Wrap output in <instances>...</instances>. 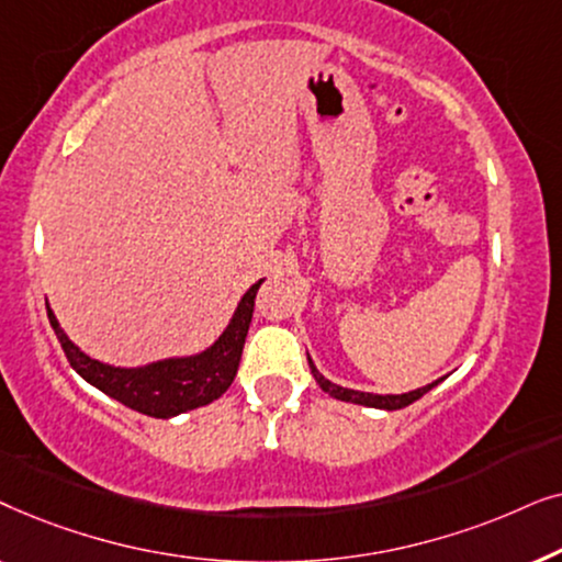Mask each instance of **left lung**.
<instances>
[{
    "mask_svg": "<svg viewBox=\"0 0 562 562\" xmlns=\"http://www.w3.org/2000/svg\"><path fill=\"white\" fill-rule=\"evenodd\" d=\"M306 360H310L312 375H314V381L319 383L322 391H327L329 396L340 398V402L373 406V409H389V412L404 409V406H409L412 402H417L419 396H425L429 389L437 386V381H435V383H427V386H422V389H417V391H409V394H368V391H356V389H342V386H337V383L327 381L325 375H322V373L317 371V366L312 363L310 356H306Z\"/></svg>",
    "mask_w": 562,
    "mask_h": 562,
    "instance_id": "8db88e82",
    "label": "left lung"
}]
</instances>
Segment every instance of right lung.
I'll list each match as a JSON object with an SVG mask.
<instances>
[{"label":"right lung","instance_id":"add662e5","mask_svg":"<svg viewBox=\"0 0 562 562\" xmlns=\"http://www.w3.org/2000/svg\"><path fill=\"white\" fill-rule=\"evenodd\" d=\"M260 283H263V279L245 291L225 333L210 348L196 352V356L166 358L140 368H120L94 360L68 340V335L60 329L50 306L48 319L50 327L56 329V337L66 352L68 363H71L74 371L83 381H89L102 394L117 398L120 404L130 406V409L156 419H168L176 417V414L196 409V406L212 404L235 381Z\"/></svg>","mask_w":562,"mask_h":562}]
</instances>
